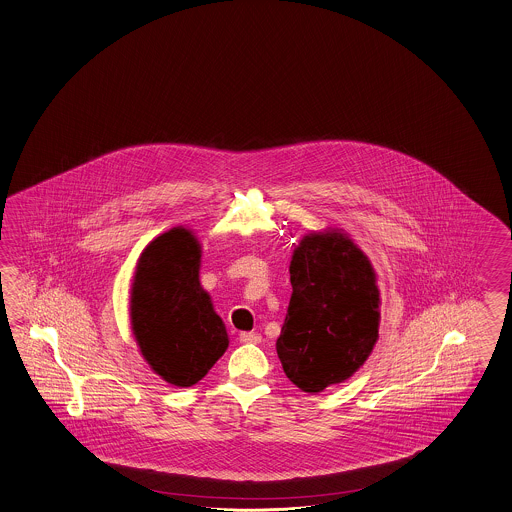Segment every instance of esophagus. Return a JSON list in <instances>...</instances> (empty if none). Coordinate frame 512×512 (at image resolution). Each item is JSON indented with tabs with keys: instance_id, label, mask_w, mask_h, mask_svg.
<instances>
[{
	"instance_id": "1",
	"label": "esophagus",
	"mask_w": 512,
	"mask_h": 512,
	"mask_svg": "<svg viewBox=\"0 0 512 512\" xmlns=\"http://www.w3.org/2000/svg\"><path fill=\"white\" fill-rule=\"evenodd\" d=\"M238 340H240V342H244V344H259V342L262 340V337L259 335V333L244 331V333H240V335H238Z\"/></svg>"
}]
</instances>
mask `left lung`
I'll return each instance as SVG.
<instances>
[{
    "mask_svg": "<svg viewBox=\"0 0 512 512\" xmlns=\"http://www.w3.org/2000/svg\"><path fill=\"white\" fill-rule=\"evenodd\" d=\"M292 296L275 342L296 387L318 394L355 374L379 338V288L368 255L340 227L301 238L290 259Z\"/></svg>",
    "mask_w": 512,
    "mask_h": 512,
    "instance_id": "obj_1",
    "label": "left lung"
}]
</instances>
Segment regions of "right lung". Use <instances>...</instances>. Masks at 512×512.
<instances>
[{"instance_id":"1","label":"right lung","mask_w":512,"mask_h":512,"mask_svg":"<svg viewBox=\"0 0 512 512\" xmlns=\"http://www.w3.org/2000/svg\"><path fill=\"white\" fill-rule=\"evenodd\" d=\"M201 244L177 225L153 238L138 257L129 290L131 331L153 374L192 387L229 346L227 329L201 287Z\"/></svg>"}]
</instances>
